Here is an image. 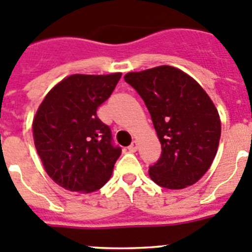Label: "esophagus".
<instances>
[{"mask_svg":"<svg viewBox=\"0 0 252 252\" xmlns=\"http://www.w3.org/2000/svg\"><path fill=\"white\" fill-rule=\"evenodd\" d=\"M128 151H130V152L137 151V141H132V144L128 146Z\"/></svg>","mask_w":252,"mask_h":252,"instance_id":"esophagus-1","label":"esophagus"}]
</instances>
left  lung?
<instances>
[{
    "label": "left lung",
    "instance_id": "obj_1",
    "mask_svg": "<svg viewBox=\"0 0 252 252\" xmlns=\"http://www.w3.org/2000/svg\"><path fill=\"white\" fill-rule=\"evenodd\" d=\"M125 81L144 100L162 152L149 175L155 184L181 190L196 184L218 152L221 120L209 94L174 66L128 72Z\"/></svg>",
    "mask_w": 252,
    "mask_h": 252
}]
</instances>
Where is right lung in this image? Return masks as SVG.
<instances>
[{"mask_svg":"<svg viewBox=\"0 0 252 252\" xmlns=\"http://www.w3.org/2000/svg\"><path fill=\"white\" fill-rule=\"evenodd\" d=\"M121 72L67 76L48 91L33 117V140L45 171L61 188L90 193L110 180L121 155L96 115Z\"/></svg>","mask_w":252,"mask_h":252,"instance_id":"obj_1","label":"right lung"}]
</instances>
